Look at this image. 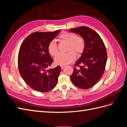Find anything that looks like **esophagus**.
<instances>
[{"label": "esophagus", "instance_id": "esophagus-1", "mask_svg": "<svg viewBox=\"0 0 127 127\" xmlns=\"http://www.w3.org/2000/svg\"><path fill=\"white\" fill-rule=\"evenodd\" d=\"M60 67H61V69H63L64 68L65 66H60Z\"/></svg>", "mask_w": 127, "mask_h": 127}]
</instances>
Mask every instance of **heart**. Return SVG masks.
Wrapping results in <instances>:
<instances>
[{"instance_id": "b5f03b06", "label": "heart", "mask_w": 127, "mask_h": 127, "mask_svg": "<svg viewBox=\"0 0 127 127\" xmlns=\"http://www.w3.org/2000/svg\"><path fill=\"white\" fill-rule=\"evenodd\" d=\"M59 39L68 43L67 50L69 51L66 54L59 53L58 55L55 58V63L56 64L64 66L73 62L76 57V55L74 51L79 55L83 53L85 48V41L82 38L77 37L74 33L64 32L60 35ZM48 50L50 55L52 56H55L57 54V45L55 41L52 40L49 42Z\"/></svg>"}]
</instances>
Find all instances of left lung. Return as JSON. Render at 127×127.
Wrapping results in <instances>:
<instances>
[{"instance_id": "obj_1", "label": "left lung", "mask_w": 127, "mask_h": 127, "mask_svg": "<svg viewBox=\"0 0 127 127\" xmlns=\"http://www.w3.org/2000/svg\"><path fill=\"white\" fill-rule=\"evenodd\" d=\"M69 31L81 36L85 44L70 79L76 87L88 89L96 84L103 74L107 60L105 46L98 34L88 27L71 29Z\"/></svg>"}]
</instances>
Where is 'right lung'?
Segmentation results:
<instances>
[{"label":"right lung","mask_w":127,"mask_h":127,"mask_svg":"<svg viewBox=\"0 0 127 127\" xmlns=\"http://www.w3.org/2000/svg\"><path fill=\"white\" fill-rule=\"evenodd\" d=\"M60 32H34L23 42L18 56V69L23 79L32 89L48 92L55 88L61 71L60 66L47 69L53 60L48 46Z\"/></svg>","instance_id":"obj_1"}]
</instances>
